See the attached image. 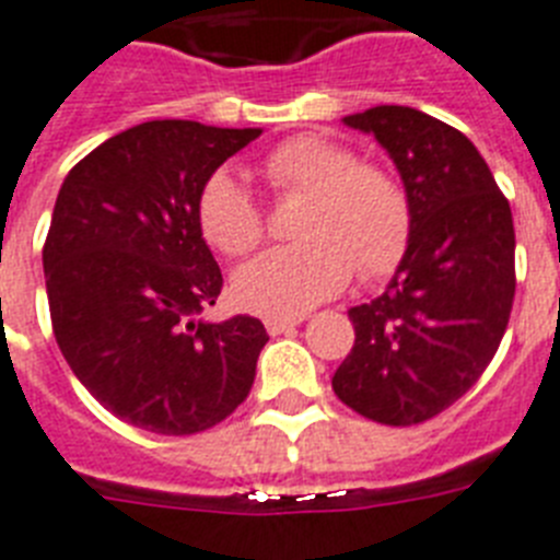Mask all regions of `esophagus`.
<instances>
[{"mask_svg": "<svg viewBox=\"0 0 560 560\" xmlns=\"http://www.w3.org/2000/svg\"><path fill=\"white\" fill-rule=\"evenodd\" d=\"M265 324H267V332H270V336H281V332L295 330V327L302 324V318H279V316H270V318H265Z\"/></svg>", "mask_w": 560, "mask_h": 560, "instance_id": "1", "label": "esophagus"}]
</instances>
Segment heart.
<instances>
[{
	"instance_id": "obj_1",
	"label": "heart",
	"mask_w": 560,
	"mask_h": 560,
	"mask_svg": "<svg viewBox=\"0 0 560 560\" xmlns=\"http://www.w3.org/2000/svg\"><path fill=\"white\" fill-rule=\"evenodd\" d=\"M265 173L279 192L307 196L295 236L242 267L233 281L247 310L290 316L361 281L387 279L412 236L410 196L382 164L359 162L355 150L327 136L302 133L276 144ZM201 236L228 256H247L265 238V215L230 171H215L196 201Z\"/></svg>"
}]
</instances>
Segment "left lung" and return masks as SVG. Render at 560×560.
Returning a JSON list of instances; mask_svg holds the SVG:
<instances>
[{
	"instance_id": "obj_1",
	"label": "left lung",
	"mask_w": 560,
	"mask_h": 560,
	"mask_svg": "<svg viewBox=\"0 0 560 560\" xmlns=\"http://www.w3.org/2000/svg\"><path fill=\"white\" fill-rule=\"evenodd\" d=\"M345 125L373 133L396 162L412 236L387 290L350 310L355 345L332 389L370 421L424 424L481 378L504 338L515 299L510 201L447 121L378 105Z\"/></svg>"
}]
</instances>
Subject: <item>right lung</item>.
<instances>
[{"mask_svg":"<svg viewBox=\"0 0 560 560\" xmlns=\"http://www.w3.org/2000/svg\"><path fill=\"white\" fill-rule=\"evenodd\" d=\"M258 128L144 121L91 150L42 247L56 345L105 410L159 435L222 424L250 396L265 324L196 322L222 293L196 201Z\"/></svg>","mask_w":560,"mask_h":560,"instance_id":"obj_1","label":"right lung"}]
</instances>
